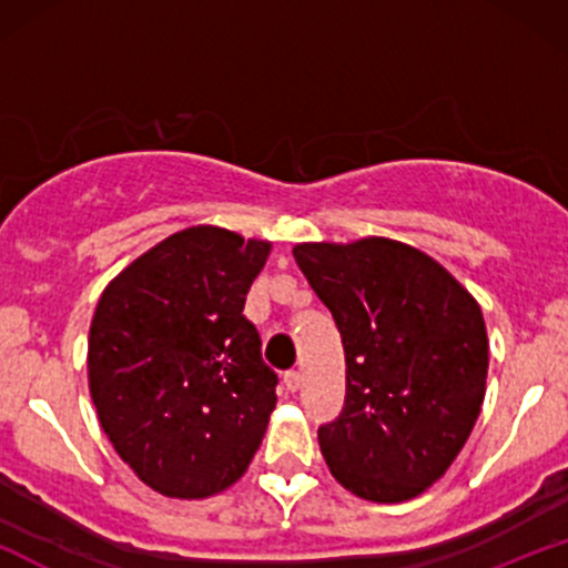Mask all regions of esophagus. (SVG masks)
I'll list each match as a JSON object with an SVG mask.
<instances>
[{"label":"esophagus","mask_w":568,"mask_h":568,"mask_svg":"<svg viewBox=\"0 0 568 568\" xmlns=\"http://www.w3.org/2000/svg\"><path fill=\"white\" fill-rule=\"evenodd\" d=\"M302 382H304V376L298 374V371H288V374L283 376V384L288 393H298V389H302Z\"/></svg>","instance_id":"1"}]
</instances>
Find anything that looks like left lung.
<instances>
[{
	"label": "left lung",
	"instance_id": "1",
	"mask_svg": "<svg viewBox=\"0 0 568 568\" xmlns=\"http://www.w3.org/2000/svg\"><path fill=\"white\" fill-rule=\"evenodd\" d=\"M293 258L334 315L347 397L317 429L334 478L368 501H408L446 475L486 397L480 304L446 266L389 237L298 243Z\"/></svg>",
	"mask_w": 568,
	"mask_h": 568
}]
</instances>
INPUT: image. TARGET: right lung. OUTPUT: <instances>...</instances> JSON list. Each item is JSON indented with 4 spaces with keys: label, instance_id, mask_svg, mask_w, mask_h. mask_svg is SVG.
Returning a JSON list of instances; mask_svg holds the SVG:
<instances>
[{
    "label": "right lung",
    "instance_id": "1",
    "mask_svg": "<svg viewBox=\"0 0 568 568\" xmlns=\"http://www.w3.org/2000/svg\"><path fill=\"white\" fill-rule=\"evenodd\" d=\"M270 253V240L189 226L133 258L98 298L88 336L98 422L162 497H216L262 446L277 376L243 306Z\"/></svg>",
    "mask_w": 568,
    "mask_h": 568
}]
</instances>
